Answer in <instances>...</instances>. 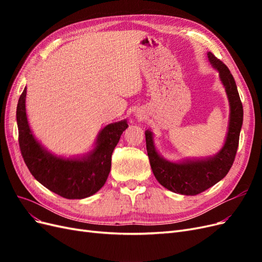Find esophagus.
I'll return each instance as SVG.
<instances>
[{
    "label": "esophagus",
    "instance_id": "esophagus-1",
    "mask_svg": "<svg viewBox=\"0 0 262 262\" xmlns=\"http://www.w3.org/2000/svg\"><path fill=\"white\" fill-rule=\"evenodd\" d=\"M139 118H141V119H142V117H141V115H140V116H139Z\"/></svg>",
    "mask_w": 262,
    "mask_h": 262
}]
</instances>
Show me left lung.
<instances>
[{
  "mask_svg": "<svg viewBox=\"0 0 262 262\" xmlns=\"http://www.w3.org/2000/svg\"><path fill=\"white\" fill-rule=\"evenodd\" d=\"M208 57L212 66L220 72L221 81L225 86L231 105L227 138L220 153L203 161L170 163L157 154L152 132H145L147 155L155 178L166 189L185 195L199 194L223 179L235 161L239 143L244 110L235 80L231 71L212 52L208 53Z\"/></svg>",
  "mask_w": 262,
  "mask_h": 262,
  "instance_id": "1",
  "label": "left lung"
}]
</instances>
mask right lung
Segmentation results:
<instances>
[{"label": "right lung", "mask_w": 262, "mask_h": 262, "mask_svg": "<svg viewBox=\"0 0 262 262\" xmlns=\"http://www.w3.org/2000/svg\"><path fill=\"white\" fill-rule=\"evenodd\" d=\"M26 89L18 99L16 118L20 153L29 171L50 191L66 199H84L105 185L112 167V155L126 121L112 123L99 133L97 146L83 160H63L45 150L31 133L25 108Z\"/></svg>", "instance_id": "1"}]
</instances>
